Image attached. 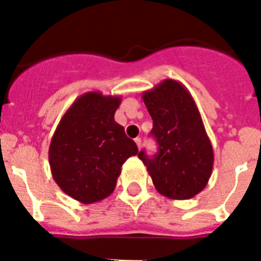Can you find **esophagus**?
<instances>
[{"mask_svg":"<svg viewBox=\"0 0 261 261\" xmlns=\"http://www.w3.org/2000/svg\"><path fill=\"white\" fill-rule=\"evenodd\" d=\"M135 142H136V145H137L138 149H140V147H141V138L137 137V138H136V140H135Z\"/></svg>","mask_w":261,"mask_h":261,"instance_id":"esophagus-1","label":"esophagus"}]
</instances>
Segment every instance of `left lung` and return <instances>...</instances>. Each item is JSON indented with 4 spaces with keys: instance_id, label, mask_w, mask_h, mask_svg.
I'll list each match as a JSON object with an SVG mask.
<instances>
[{
    "instance_id": "8db88e82",
    "label": "left lung",
    "mask_w": 261,
    "mask_h": 261,
    "mask_svg": "<svg viewBox=\"0 0 261 261\" xmlns=\"http://www.w3.org/2000/svg\"><path fill=\"white\" fill-rule=\"evenodd\" d=\"M158 142L153 158L138 153L154 187L171 200H188L204 190L213 170V147L199 108L186 86L165 80L142 93Z\"/></svg>"
}]
</instances>
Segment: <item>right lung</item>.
Masks as SVG:
<instances>
[{
    "label": "right lung",
    "instance_id": "1",
    "mask_svg": "<svg viewBox=\"0 0 261 261\" xmlns=\"http://www.w3.org/2000/svg\"><path fill=\"white\" fill-rule=\"evenodd\" d=\"M121 96L82 94L60 120L50 140L52 176L64 193L82 204L102 201L114 192L121 166L138 153L115 121Z\"/></svg>",
    "mask_w": 261,
    "mask_h": 261
}]
</instances>
